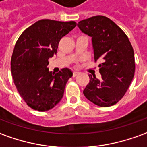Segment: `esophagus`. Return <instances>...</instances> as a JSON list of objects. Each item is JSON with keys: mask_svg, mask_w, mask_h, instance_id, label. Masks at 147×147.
Returning <instances> with one entry per match:
<instances>
[{"mask_svg": "<svg viewBox=\"0 0 147 147\" xmlns=\"http://www.w3.org/2000/svg\"><path fill=\"white\" fill-rule=\"evenodd\" d=\"M78 75H79V72H78V71H73V73H72V76L76 77V76H78Z\"/></svg>", "mask_w": 147, "mask_h": 147, "instance_id": "obj_1", "label": "esophagus"}]
</instances>
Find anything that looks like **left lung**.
<instances>
[{
  "mask_svg": "<svg viewBox=\"0 0 147 147\" xmlns=\"http://www.w3.org/2000/svg\"><path fill=\"white\" fill-rule=\"evenodd\" d=\"M78 27L91 37L95 61H102L98 65L101 80L90 75L84 95L99 107L115 105L123 97L134 77L133 47L123 31L106 16L80 20Z\"/></svg>",
  "mask_w": 147,
  "mask_h": 147,
  "instance_id": "left-lung-1",
  "label": "left lung"
}]
</instances>
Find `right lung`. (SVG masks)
<instances>
[{
	"label": "right lung",
	"instance_id": "add662e5",
	"mask_svg": "<svg viewBox=\"0 0 147 147\" xmlns=\"http://www.w3.org/2000/svg\"><path fill=\"white\" fill-rule=\"evenodd\" d=\"M76 26L75 21L40 20L22 32L11 58V72L17 91L28 107L38 111L53 108L63 98L72 72L49 71V59L56 54L61 38Z\"/></svg>",
	"mask_w": 147,
	"mask_h": 147
}]
</instances>
